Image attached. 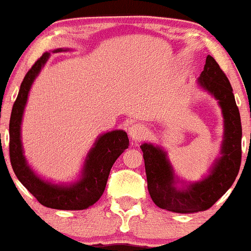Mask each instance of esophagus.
<instances>
[{"label": "esophagus", "mask_w": 251, "mask_h": 251, "mask_svg": "<svg viewBox=\"0 0 251 251\" xmlns=\"http://www.w3.org/2000/svg\"><path fill=\"white\" fill-rule=\"evenodd\" d=\"M146 133H148V131H146L145 126L141 125H134L129 128V135H130V138L135 141L143 140L146 136Z\"/></svg>", "instance_id": "34e87169"}]
</instances>
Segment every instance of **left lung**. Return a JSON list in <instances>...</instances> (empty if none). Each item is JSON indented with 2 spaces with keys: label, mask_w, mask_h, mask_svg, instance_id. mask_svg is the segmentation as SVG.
I'll return each instance as SVG.
<instances>
[{
  "label": "left lung",
  "mask_w": 251,
  "mask_h": 251,
  "mask_svg": "<svg viewBox=\"0 0 251 251\" xmlns=\"http://www.w3.org/2000/svg\"><path fill=\"white\" fill-rule=\"evenodd\" d=\"M199 84L218 100L225 118L222 156L216 161L209 177L184 189L175 187L172 167L160 148L151 144L140 146L145 162L148 189L158 207L177 213H194L210 209L237 178L242 162V123L232 86L215 58L206 57Z\"/></svg>",
  "instance_id": "1"
}]
</instances>
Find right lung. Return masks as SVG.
<instances>
[{
    "mask_svg": "<svg viewBox=\"0 0 251 251\" xmlns=\"http://www.w3.org/2000/svg\"><path fill=\"white\" fill-rule=\"evenodd\" d=\"M49 57V52H45L29 69L21 84L9 120V158L17 178L41 205L57 210H84L101 198L111 168L121 153L128 149L129 139L123 130H112L101 135L86 157L81 179L69 187H61L41 180L29 168L22 149V117L31 84Z\"/></svg>",
    "mask_w": 251,
    "mask_h": 251,
    "instance_id": "1",
    "label": "right lung"
}]
</instances>
